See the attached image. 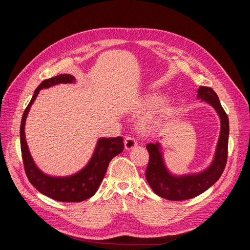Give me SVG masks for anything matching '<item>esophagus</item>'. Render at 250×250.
Here are the masks:
<instances>
[{
  "instance_id": "esophagus-1",
  "label": "esophagus",
  "mask_w": 250,
  "mask_h": 250,
  "mask_svg": "<svg viewBox=\"0 0 250 250\" xmlns=\"http://www.w3.org/2000/svg\"><path fill=\"white\" fill-rule=\"evenodd\" d=\"M124 145L126 150H130L137 147L138 143H137V140H135L133 137H127L124 141Z\"/></svg>"
}]
</instances>
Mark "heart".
<instances>
[{
	"label": "heart",
	"instance_id": "heart-1",
	"mask_svg": "<svg viewBox=\"0 0 250 250\" xmlns=\"http://www.w3.org/2000/svg\"><path fill=\"white\" fill-rule=\"evenodd\" d=\"M160 102H161V100L158 99V98H151V99L148 100L147 105H148V106H155V105L160 104ZM170 113H171V111H170L169 108H165V109L161 110L160 112L157 113V116L155 118V122H161V121H163L164 119L169 117Z\"/></svg>",
	"mask_w": 250,
	"mask_h": 250
}]
</instances>
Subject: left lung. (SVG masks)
<instances>
[{
    "mask_svg": "<svg viewBox=\"0 0 250 250\" xmlns=\"http://www.w3.org/2000/svg\"><path fill=\"white\" fill-rule=\"evenodd\" d=\"M198 99L208 103L220 118V135L217 143L214 160L206 170L196 174L174 175L167 169L164 162L160 143L148 144L149 164L146 169V179L153 192L168 200H187L196 197L220 178L228 160L229 123V117L221 106L217 94L208 86L198 88Z\"/></svg>",
    "mask_w": 250,
    "mask_h": 250,
    "instance_id": "1",
    "label": "left lung"
}]
</instances>
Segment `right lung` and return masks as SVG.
<instances>
[{"label":"right lung","instance_id":"1","mask_svg":"<svg viewBox=\"0 0 250 250\" xmlns=\"http://www.w3.org/2000/svg\"><path fill=\"white\" fill-rule=\"evenodd\" d=\"M76 82L74 76L62 74L50 79L43 80L35 89L31 101L24 111L21 123V150L26 175L31 185L42 194L48 197L62 202H80L88 199L97 192L98 188L106 173L109 162L113 157L122 152L124 143L122 137L100 138L97 142L94 153L84 168L70 176H50L41 171L35 165L29 152L25 137V124L30 107L35 101L40 90L48 88L60 83Z\"/></svg>","mask_w":250,"mask_h":250}]
</instances>
